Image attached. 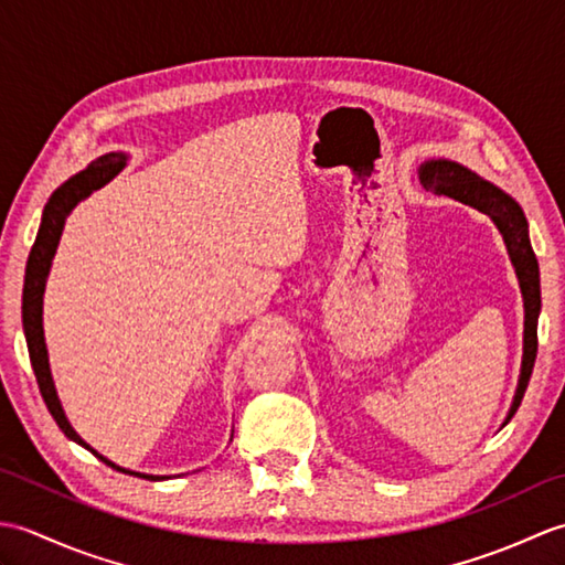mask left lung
<instances>
[{
    "label": "left lung",
    "mask_w": 565,
    "mask_h": 565,
    "mask_svg": "<svg viewBox=\"0 0 565 565\" xmlns=\"http://www.w3.org/2000/svg\"><path fill=\"white\" fill-rule=\"evenodd\" d=\"M419 184L431 189L439 196H449L454 201H461L466 206L486 213L490 221L495 223L502 239H505L508 255L518 274L522 301H524V347H522V369L518 391L510 405V413L505 417L508 425L512 415L524 398L526 383H530L534 359H536V322L539 310H542V289H539V264L534 257V249L530 243V225H526L524 211L518 201L505 194L500 186L490 184L488 179L478 177L468 167L454 162V160H427L419 164L417 170Z\"/></svg>",
    "instance_id": "8db88e82"
}]
</instances>
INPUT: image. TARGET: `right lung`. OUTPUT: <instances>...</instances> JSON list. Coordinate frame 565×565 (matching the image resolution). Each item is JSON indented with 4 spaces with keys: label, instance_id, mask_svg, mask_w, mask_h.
<instances>
[{
    "label": "right lung",
    "instance_id": "1",
    "mask_svg": "<svg viewBox=\"0 0 565 565\" xmlns=\"http://www.w3.org/2000/svg\"><path fill=\"white\" fill-rule=\"evenodd\" d=\"M128 154L126 152H109L104 158L94 160L87 170L77 172L75 177H70L65 184H60L51 199H47L45 209H43V218L39 235H35V243L31 247L29 264H26V279H23V298H21V318H23V334H26V344H29V356H31V366L35 381H39V388L43 401L47 405V411L55 417L57 427L65 431V437L77 441L79 447L89 449L97 459H102L106 466L116 468V471L128 473V476H138L146 478V481H167L172 476H152V473H140V471H130V468L118 466L114 461L106 459L97 449H92L87 441H84L75 427L70 425V419L63 411V403L57 398L53 374H51V364H47V347H45V334H43V294H45V281L47 274H51V264L57 252L60 235H63V227L67 215L75 211L79 201L92 196V191L102 189L104 184H109L111 179L124 170ZM233 439V437H231Z\"/></svg>",
    "mask_w": 565,
    "mask_h": 565
}]
</instances>
